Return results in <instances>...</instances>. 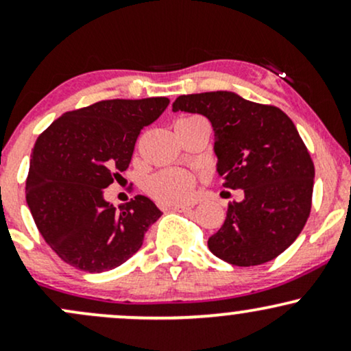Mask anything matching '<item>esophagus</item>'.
<instances>
[{
	"label": "esophagus",
	"instance_id": "esophagus-1",
	"mask_svg": "<svg viewBox=\"0 0 351 351\" xmlns=\"http://www.w3.org/2000/svg\"><path fill=\"white\" fill-rule=\"evenodd\" d=\"M171 209L176 213H189L193 209V204H175Z\"/></svg>",
	"mask_w": 351,
	"mask_h": 351
}]
</instances>
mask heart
<instances>
[{
    "mask_svg": "<svg viewBox=\"0 0 351 351\" xmlns=\"http://www.w3.org/2000/svg\"><path fill=\"white\" fill-rule=\"evenodd\" d=\"M201 119L198 115H186L176 120V127H184V125H191L199 122ZM196 180L191 173L184 170H162L145 181V189L153 199L158 201L162 204H175L188 201L195 191Z\"/></svg>",
    "mask_w": 351,
    "mask_h": 351,
    "instance_id": "obj_1",
    "label": "heart"
}]
</instances>
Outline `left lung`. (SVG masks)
<instances>
[{"label":"left lung","mask_w":351,"mask_h":351,"mask_svg":"<svg viewBox=\"0 0 351 351\" xmlns=\"http://www.w3.org/2000/svg\"><path fill=\"white\" fill-rule=\"evenodd\" d=\"M173 112L206 117L223 186L244 191L209 237V251L239 267L276 259L300 234L312 208L315 168L295 125L280 108L228 90L180 95Z\"/></svg>","instance_id":"left-lung-1"}]
</instances>
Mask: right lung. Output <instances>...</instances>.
I'll return each instance as SVG.
<instances>
[{"label":"right lung","mask_w":351,"mask_h":351,"mask_svg":"<svg viewBox=\"0 0 351 351\" xmlns=\"http://www.w3.org/2000/svg\"><path fill=\"white\" fill-rule=\"evenodd\" d=\"M170 100H102L66 112L36 140L26 180L31 215L51 249L79 271L119 267L142 247L162 216L147 196L115 208L104 189L125 171L143 127Z\"/></svg>","instance_id":"add662e5"}]
</instances>
